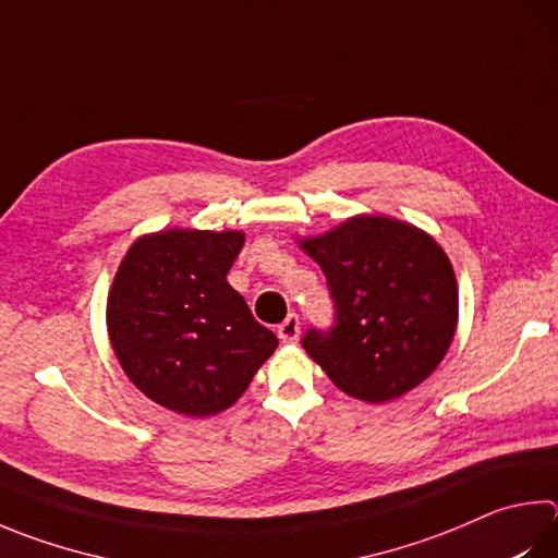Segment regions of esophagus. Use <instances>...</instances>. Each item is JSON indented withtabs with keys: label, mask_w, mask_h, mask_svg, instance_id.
Listing matches in <instances>:
<instances>
[{
	"label": "esophagus",
	"mask_w": 558,
	"mask_h": 558,
	"mask_svg": "<svg viewBox=\"0 0 558 558\" xmlns=\"http://www.w3.org/2000/svg\"><path fill=\"white\" fill-rule=\"evenodd\" d=\"M278 337H280V341H286V343L298 341V337H300V317L295 312H290L288 317L282 319V324L278 327Z\"/></svg>",
	"instance_id": "obj_1"
}]
</instances>
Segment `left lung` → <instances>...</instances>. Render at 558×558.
<instances>
[{
  "label": "left lung",
  "instance_id": "left-lung-1",
  "mask_svg": "<svg viewBox=\"0 0 558 558\" xmlns=\"http://www.w3.org/2000/svg\"><path fill=\"white\" fill-rule=\"evenodd\" d=\"M333 305L302 349L351 398L388 402L439 366L459 319L456 276L437 241L404 221L356 217L302 241Z\"/></svg>",
  "mask_w": 558,
  "mask_h": 558
}]
</instances>
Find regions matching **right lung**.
Wrapping results in <instances>:
<instances>
[{
	"mask_svg": "<svg viewBox=\"0 0 558 558\" xmlns=\"http://www.w3.org/2000/svg\"><path fill=\"white\" fill-rule=\"evenodd\" d=\"M241 246V231L170 229L121 260L107 302L111 347L129 380L168 410L231 408L278 347L227 282Z\"/></svg>",
	"mask_w": 558,
	"mask_h": 558,
	"instance_id": "obj_1",
	"label": "right lung"
}]
</instances>
